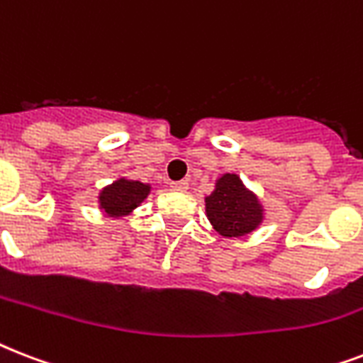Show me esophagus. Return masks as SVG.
<instances>
[{
	"label": "esophagus",
	"mask_w": 363,
	"mask_h": 363,
	"mask_svg": "<svg viewBox=\"0 0 363 363\" xmlns=\"http://www.w3.org/2000/svg\"><path fill=\"white\" fill-rule=\"evenodd\" d=\"M171 188H173V190H177V192H186V190H188V182L186 181L171 182Z\"/></svg>",
	"instance_id": "34e87169"
}]
</instances>
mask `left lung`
Segmentation results:
<instances>
[{
    "label": "left lung",
    "instance_id": "8db88e82",
    "mask_svg": "<svg viewBox=\"0 0 363 363\" xmlns=\"http://www.w3.org/2000/svg\"><path fill=\"white\" fill-rule=\"evenodd\" d=\"M207 216L220 235L241 238L262 222V207L254 194L245 190L238 175H224L216 182L215 192L205 198Z\"/></svg>",
    "mask_w": 363,
    "mask_h": 363
}]
</instances>
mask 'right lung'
<instances>
[{
  "mask_svg": "<svg viewBox=\"0 0 363 363\" xmlns=\"http://www.w3.org/2000/svg\"><path fill=\"white\" fill-rule=\"evenodd\" d=\"M150 188L143 182L135 181H116L113 186L105 188L99 196V203L105 213L115 216H122L135 209L143 199L147 198Z\"/></svg>",
  "mask_w": 363,
  "mask_h": 363,
  "instance_id": "add662e5",
  "label": "right lung"
}]
</instances>
